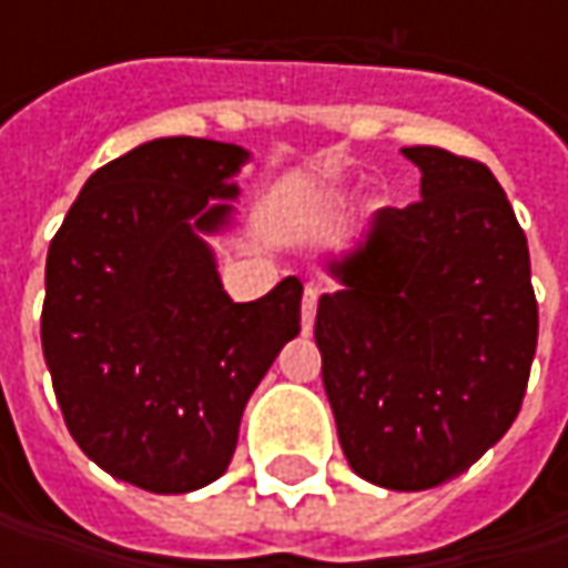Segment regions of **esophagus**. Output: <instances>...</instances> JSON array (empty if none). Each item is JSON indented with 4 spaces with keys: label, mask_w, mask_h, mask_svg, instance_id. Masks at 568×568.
Listing matches in <instances>:
<instances>
[{
    "label": "esophagus",
    "mask_w": 568,
    "mask_h": 568,
    "mask_svg": "<svg viewBox=\"0 0 568 568\" xmlns=\"http://www.w3.org/2000/svg\"><path fill=\"white\" fill-rule=\"evenodd\" d=\"M316 303H318V287L316 284H306V291H303V310H300L303 335H310V332H313V322H316Z\"/></svg>",
    "instance_id": "esophagus-1"
}]
</instances>
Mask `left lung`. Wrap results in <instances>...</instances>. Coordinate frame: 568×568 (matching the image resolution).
<instances>
[{
    "instance_id": "obj_1",
    "label": "left lung",
    "mask_w": 568,
    "mask_h": 568,
    "mask_svg": "<svg viewBox=\"0 0 568 568\" xmlns=\"http://www.w3.org/2000/svg\"><path fill=\"white\" fill-rule=\"evenodd\" d=\"M420 202L379 207L357 246L325 258L322 385L347 465L417 493L468 470L521 410L537 351L528 240L490 170L402 148Z\"/></svg>"
}]
</instances>
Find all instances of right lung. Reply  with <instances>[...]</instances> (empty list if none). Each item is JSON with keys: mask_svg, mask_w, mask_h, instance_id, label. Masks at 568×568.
<instances>
[{"mask_svg": "<svg viewBox=\"0 0 568 568\" xmlns=\"http://www.w3.org/2000/svg\"><path fill=\"white\" fill-rule=\"evenodd\" d=\"M240 144L154 139L84 183L47 255L43 361L78 448L151 493L227 470L243 407L300 335L303 284L233 303L205 236L233 224Z\"/></svg>", "mask_w": 568, "mask_h": 568, "instance_id": "add662e5", "label": "right lung"}]
</instances>
